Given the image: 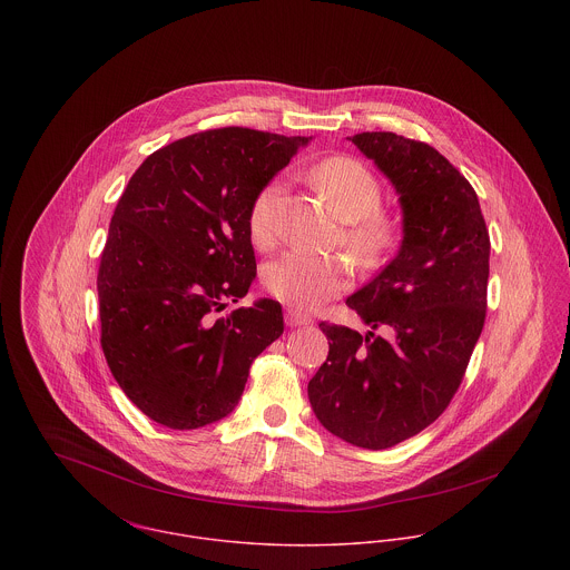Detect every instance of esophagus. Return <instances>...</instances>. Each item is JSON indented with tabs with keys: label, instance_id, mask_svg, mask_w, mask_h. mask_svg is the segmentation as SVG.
Listing matches in <instances>:
<instances>
[{
	"label": "esophagus",
	"instance_id": "34e87169",
	"mask_svg": "<svg viewBox=\"0 0 570 570\" xmlns=\"http://www.w3.org/2000/svg\"><path fill=\"white\" fill-rule=\"evenodd\" d=\"M285 323L289 326H307L312 325V318H309L307 314H301V312L289 309V312L285 314Z\"/></svg>",
	"mask_w": 570,
	"mask_h": 570
}]
</instances>
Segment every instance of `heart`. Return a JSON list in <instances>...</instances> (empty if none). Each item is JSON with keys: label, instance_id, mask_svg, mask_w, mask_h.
<instances>
[{"label": "heart", "instance_id": "1", "mask_svg": "<svg viewBox=\"0 0 570 570\" xmlns=\"http://www.w3.org/2000/svg\"><path fill=\"white\" fill-rule=\"evenodd\" d=\"M309 179L323 193L333 213L346 224L344 244L366 265H380L400 242V219L382 204V184L366 164L348 156H331L312 166ZM285 186L278 179L267 181L249 208V237L256 247L269 249L278 239L281 206ZM351 267L340 256H316L307 252H287L263 269L267 292L281 303L312 312L346 289Z\"/></svg>", "mask_w": 570, "mask_h": 570}]
</instances>
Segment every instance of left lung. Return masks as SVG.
<instances>
[{
	"mask_svg": "<svg viewBox=\"0 0 570 570\" xmlns=\"http://www.w3.org/2000/svg\"><path fill=\"white\" fill-rule=\"evenodd\" d=\"M348 140L395 186L404 237L346 298L371 331L321 323L328 355L307 393L331 434L386 450L436 421L463 382L485 325L489 233L472 184L430 145L391 131Z\"/></svg>",
	"mask_w": 570,
	"mask_h": 570,
	"instance_id": "8db88e82",
	"label": "left lung"
}]
</instances>
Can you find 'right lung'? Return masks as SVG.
I'll return each instance as SVG.
<instances>
[{"instance_id": "1", "label": "right lung", "mask_w": 570, "mask_h": 570, "mask_svg": "<svg viewBox=\"0 0 570 570\" xmlns=\"http://www.w3.org/2000/svg\"><path fill=\"white\" fill-rule=\"evenodd\" d=\"M312 138L224 127L151 154L129 179L98 267L100 344L149 419L195 430L228 416L249 364L283 333L261 298L217 318L256 278L249 208Z\"/></svg>"}]
</instances>
